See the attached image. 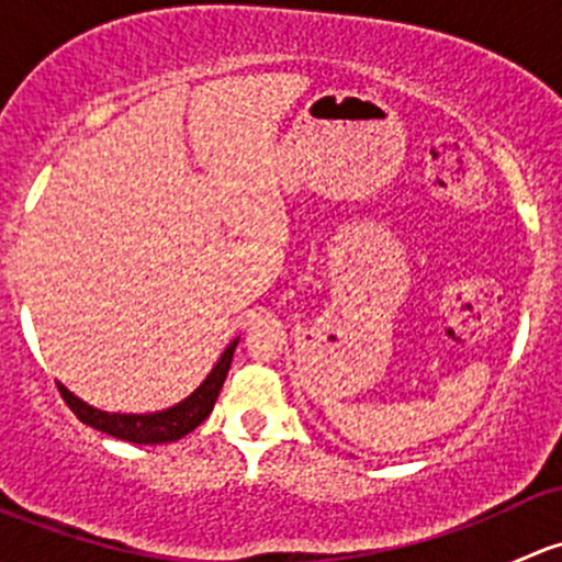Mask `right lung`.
<instances>
[{
	"label": "right lung",
	"instance_id": "1",
	"mask_svg": "<svg viewBox=\"0 0 562 562\" xmlns=\"http://www.w3.org/2000/svg\"><path fill=\"white\" fill-rule=\"evenodd\" d=\"M236 342H231L225 348V353L220 356L217 367L209 372L206 381L201 383L184 402L168 407L162 413H149V416H124V413H103L89 407L87 402H81L78 396H72L65 386H59L61 400L67 402L72 413L81 418L87 427L100 429V432L111 435V438L127 440V443H140V446H157V443H171V440L184 438L187 432L198 427V424L206 422V416L212 413L214 402H217L220 389H223L225 375L231 370V359H234Z\"/></svg>",
	"mask_w": 562,
	"mask_h": 562
}]
</instances>
